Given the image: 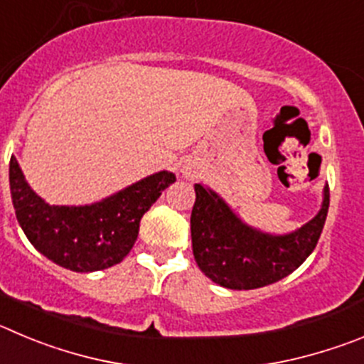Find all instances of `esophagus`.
Returning <instances> with one entry per match:
<instances>
[{
  "instance_id": "34e87169",
  "label": "esophagus",
  "mask_w": 364,
  "mask_h": 364,
  "mask_svg": "<svg viewBox=\"0 0 364 364\" xmlns=\"http://www.w3.org/2000/svg\"><path fill=\"white\" fill-rule=\"evenodd\" d=\"M183 172H185V174H190V172H188V168H185V171H183Z\"/></svg>"
}]
</instances>
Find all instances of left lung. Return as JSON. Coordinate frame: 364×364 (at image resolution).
I'll use <instances>...</instances> for the list:
<instances>
[{"label": "left lung", "instance_id": "8db88e82", "mask_svg": "<svg viewBox=\"0 0 364 364\" xmlns=\"http://www.w3.org/2000/svg\"><path fill=\"white\" fill-rule=\"evenodd\" d=\"M328 198L325 186L320 213L296 232L274 237L246 226L215 192L196 185L190 217L193 259L206 277L228 289L274 284L312 253L327 219Z\"/></svg>", "mask_w": 364, "mask_h": 364}]
</instances>
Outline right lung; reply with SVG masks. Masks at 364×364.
I'll return each mask as SVG.
<instances>
[{"mask_svg":"<svg viewBox=\"0 0 364 364\" xmlns=\"http://www.w3.org/2000/svg\"><path fill=\"white\" fill-rule=\"evenodd\" d=\"M9 179L18 223L36 250L60 267L91 273L117 266L127 257L138 239L141 217L176 176L158 172L86 206L44 203L25 181L14 156Z\"/></svg>","mask_w":364,"mask_h":364,"instance_id":"right-lung-1","label":"right lung"}]
</instances>
